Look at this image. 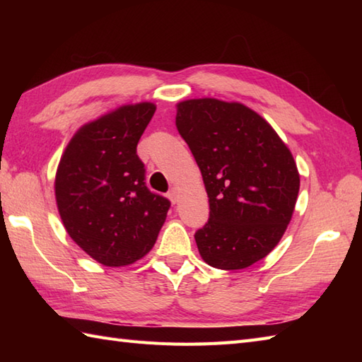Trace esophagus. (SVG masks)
<instances>
[{"instance_id":"34e87169","label":"esophagus","mask_w":362,"mask_h":362,"mask_svg":"<svg viewBox=\"0 0 362 362\" xmlns=\"http://www.w3.org/2000/svg\"><path fill=\"white\" fill-rule=\"evenodd\" d=\"M168 197L171 199V202H173V204H175L177 201H179V189H177L175 187H173L171 189H169Z\"/></svg>"}]
</instances>
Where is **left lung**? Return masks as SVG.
I'll return each mask as SVG.
<instances>
[{"label":"left lung","mask_w":362,"mask_h":362,"mask_svg":"<svg viewBox=\"0 0 362 362\" xmlns=\"http://www.w3.org/2000/svg\"><path fill=\"white\" fill-rule=\"evenodd\" d=\"M175 126L201 169L209 222L194 240L205 263L249 267L281 240L294 213L300 175L294 157L266 119L240 103L188 99Z\"/></svg>","instance_id":"left-lung-1"}]
</instances>
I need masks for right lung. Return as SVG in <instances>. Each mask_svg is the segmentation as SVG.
<instances>
[{"instance_id":"right-lung-1","label":"right lung","mask_w":362,"mask_h":362,"mask_svg":"<svg viewBox=\"0 0 362 362\" xmlns=\"http://www.w3.org/2000/svg\"><path fill=\"white\" fill-rule=\"evenodd\" d=\"M156 105H122L82 126L56 174L64 226L79 247L109 267L143 258L157 241L171 202L146 187L136 144Z\"/></svg>"}]
</instances>
